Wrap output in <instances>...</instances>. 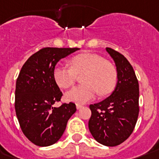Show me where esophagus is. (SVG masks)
I'll return each instance as SVG.
<instances>
[{
  "label": "esophagus",
  "mask_w": 159,
  "mask_h": 159,
  "mask_svg": "<svg viewBox=\"0 0 159 159\" xmlns=\"http://www.w3.org/2000/svg\"><path fill=\"white\" fill-rule=\"evenodd\" d=\"M82 107H83V105H81V104H76V109H80Z\"/></svg>",
  "instance_id": "1"
}]
</instances>
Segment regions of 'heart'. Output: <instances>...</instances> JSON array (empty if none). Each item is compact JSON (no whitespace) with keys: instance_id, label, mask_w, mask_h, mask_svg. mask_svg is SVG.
Instances as JSON below:
<instances>
[{"instance_id":"obj_1","label":"heart","mask_w":159,"mask_h":159,"mask_svg":"<svg viewBox=\"0 0 159 159\" xmlns=\"http://www.w3.org/2000/svg\"><path fill=\"white\" fill-rule=\"evenodd\" d=\"M70 67L57 66L53 77L60 88L68 89L80 76L82 85L75 87L66 93V100L84 104L94 99L97 92L104 96L114 90L117 83L116 69L111 63L93 53H81L69 60Z\"/></svg>"}]
</instances>
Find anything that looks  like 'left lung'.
<instances>
[{
	"label": "left lung",
	"instance_id": "left-lung-1",
	"mask_svg": "<svg viewBox=\"0 0 159 159\" xmlns=\"http://www.w3.org/2000/svg\"><path fill=\"white\" fill-rule=\"evenodd\" d=\"M106 51L115 63L118 81L108 98L89 105V129L97 142L114 147L124 142L134 129L139 112V87L126 58L111 48H106Z\"/></svg>",
	"mask_w": 159,
	"mask_h": 159
}]
</instances>
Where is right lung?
<instances>
[{"label": "right lung", "mask_w": 159, "mask_h": 159, "mask_svg": "<svg viewBox=\"0 0 159 159\" xmlns=\"http://www.w3.org/2000/svg\"><path fill=\"white\" fill-rule=\"evenodd\" d=\"M79 48H43L25 61L17 78L15 109L25 136L40 147L57 142L67 122L76 111L74 103L53 107L62 92L55 83L53 70L59 60Z\"/></svg>", "instance_id": "obj_1"}]
</instances>
